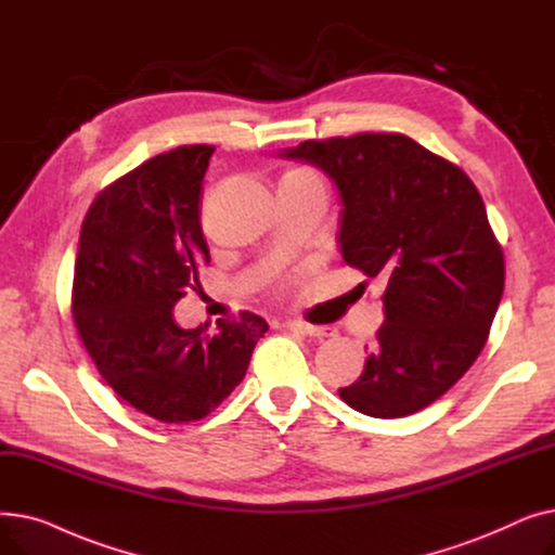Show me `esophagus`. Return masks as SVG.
<instances>
[{
  "mask_svg": "<svg viewBox=\"0 0 555 555\" xmlns=\"http://www.w3.org/2000/svg\"><path fill=\"white\" fill-rule=\"evenodd\" d=\"M285 326L289 331H299V333H304L308 337H319V339L337 335V328H333V326H317V324H306V322H287Z\"/></svg>",
  "mask_w": 555,
  "mask_h": 555,
  "instance_id": "obj_1",
  "label": "esophagus"
}]
</instances>
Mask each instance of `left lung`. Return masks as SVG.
<instances>
[{"label":"left lung","instance_id":"8db88e82","mask_svg":"<svg viewBox=\"0 0 555 555\" xmlns=\"http://www.w3.org/2000/svg\"><path fill=\"white\" fill-rule=\"evenodd\" d=\"M279 157L328 175L344 262L385 281V324L339 398L373 418L425 410L479 358L504 293V254L477 186L398 132L308 139Z\"/></svg>","mask_w":555,"mask_h":555}]
</instances>
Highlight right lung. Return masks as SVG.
Here are the masks:
<instances>
[{"label": "right lung", "mask_w": 555, "mask_h": 555, "mask_svg": "<svg viewBox=\"0 0 555 555\" xmlns=\"http://www.w3.org/2000/svg\"><path fill=\"white\" fill-rule=\"evenodd\" d=\"M214 145L143 162L92 202L80 229L72 312L103 380L162 423L209 416L247 373L268 322L254 312L184 331L172 308L199 287L209 247L199 224Z\"/></svg>", "instance_id": "right-lung-1"}]
</instances>
